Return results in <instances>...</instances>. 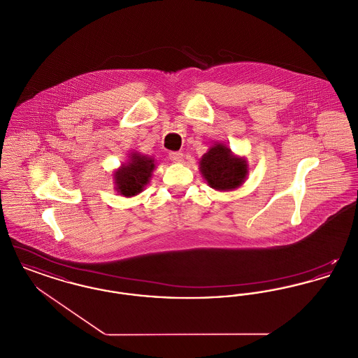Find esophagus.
Instances as JSON below:
<instances>
[{
	"mask_svg": "<svg viewBox=\"0 0 358 358\" xmlns=\"http://www.w3.org/2000/svg\"><path fill=\"white\" fill-rule=\"evenodd\" d=\"M169 158H171L173 162H181L182 158H184V154L181 152H171L169 153Z\"/></svg>",
	"mask_w": 358,
	"mask_h": 358,
	"instance_id": "34e87169",
	"label": "esophagus"
}]
</instances>
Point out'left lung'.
I'll list each match as a JSON object with an SVG mask.
<instances>
[{"mask_svg":"<svg viewBox=\"0 0 358 358\" xmlns=\"http://www.w3.org/2000/svg\"><path fill=\"white\" fill-rule=\"evenodd\" d=\"M200 171L209 187L232 190L240 187L247 176L245 159L238 158L224 145L213 146L200 161Z\"/></svg>","mask_w":358,"mask_h":358,"instance_id":"1","label":"left lung"}]
</instances>
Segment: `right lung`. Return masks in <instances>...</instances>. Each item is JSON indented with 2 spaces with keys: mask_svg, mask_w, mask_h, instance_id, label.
<instances>
[{
  "mask_svg": "<svg viewBox=\"0 0 358 358\" xmlns=\"http://www.w3.org/2000/svg\"><path fill=\"white\" fill-rule=\"evenodd\" d=\"M154 169V159L134 154L127 165L115 173V184L120 194L126 197L136 196L149 182Z\"/></svg>",
  "mask_w": 358,
  "mask_h": 358,
  "instance_id": "right-lung-1",
  "label": "right lung"
}]
</instances>
